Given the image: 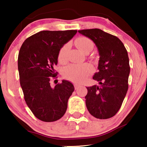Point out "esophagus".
I'll use <instances>...</instances> for the list:
<instances>
[{
  "label": "esophagus",
  "instance_id": "34e87169",
  "mask_svg": "<svg viewBox=\"0 0 147 147\" xmlns=\"http://www.w3.org/2000/svg\"><path fill=\"white\" fill-rule=\"evenodd\" d=\"M79 87H80V85H79V84H74V88H75L76 90L78 89V88H79Z\"/></svg>",
  "mask_w": 147,
  "mask_h": 147
}]
</instances>
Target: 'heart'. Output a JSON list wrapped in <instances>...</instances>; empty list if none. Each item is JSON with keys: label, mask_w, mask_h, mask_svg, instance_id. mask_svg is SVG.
<instances>
[{"label": "heart", "mask_w": 147, "mask_h": 147, "mask_svg": "<svg viewBox=\"0 0 147 147\" xmlns=\"http://www.w3.org/2000/svg\"><path fill=\"white\" fill-rule=\"evenodd\" d=\"M75 45L83 53L88 54L94 47V42L88 37H79L75 40ZM69 43L62 46L58 53V61L60 63H65L67 61ZM94 72V67L91 64L84 63L82 65L69 64L63 69V76L66 79L76 83H81L87 79L90 74Z\"/></svg>", "instance_id": "obj_1"}]
</instances>
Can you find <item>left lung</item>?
I'll return each instance as SVG.
<instances>
[{"label": "left lung", "instance_id": "8db88e82", "mask_svg": "<svg viewBox=\"0 0 147 147\" xmlns=\"http://www.w3.org/2000/svg\"><path fill=\"white\" fill-rule=\"evenodd\" d=\"M78 32L94 41L100 55L99 71L93 76L100 86L87 87L86 107L94 117L110 118L121 107L128 88V52L117 37L101 29H84Z\"/></svg>", "mask_w": 147, "mask_h": 147}]
</instances>
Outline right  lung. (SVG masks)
I'll return each mask as SVG.
<instances>
[{"label":"right lung","mask_w":147,"mask_h":147,"mask_svg":"<svg viewBox=\"0 0 147 147\" xmlns=\"http://www.w3.org/2000/svg\"><path fill=\"white\" fill-rule=\"evenodd\" d=\"M77 30L42 31L23 42L18 57L20 84L31 112L43 122H54L65 113L68 100L74 91L70 82L62 80L54 88L50 80L57 78L54 65L58 53Z\"/></svg>","instance_id":"right-lung-1"}]
</instances>
